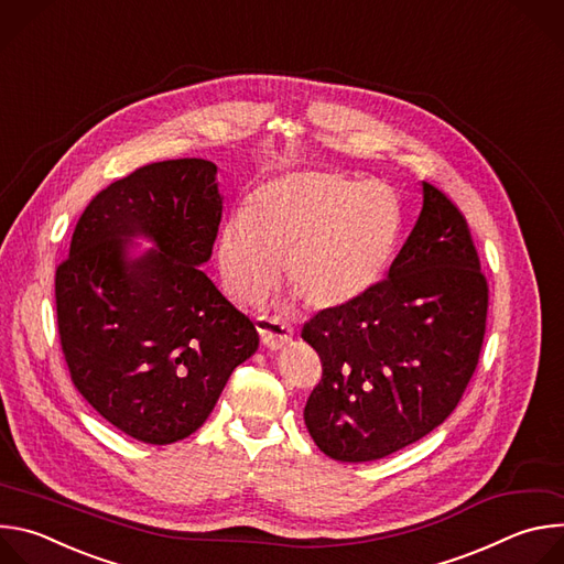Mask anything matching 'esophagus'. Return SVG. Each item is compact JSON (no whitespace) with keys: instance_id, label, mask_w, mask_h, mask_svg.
<instances>
[{"instance_id":"obj_1","label":"esophagus","mask_w":564,"mask_h":564,"mask_svg":"<svg viewBox=\"0 0 564 564\" xmlns=\"http://www.w3.org/2000/svg\"><path fill=\"white\" fill-rule=\"evenodd\" d=\"M257 328L261 333L263 346L270 348V350L285 348L292 341V337H294L292 326L285 324V321L279 318V316H274V318H259L257 321Z\"/></svg>"}]
</instances>
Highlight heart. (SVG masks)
<instances>
[{
	"label": "heart",
	"instance_id": "b5f03b06",
	"mask_svg": "<svg viewBox=\"0 0 564 564\" xmlns=\"http://www.w3.org/2000/svg\"><path fill=\"white\" fill-rule=\"evenodd\" d=\"M397 225L394 198L379 183L318 172L279 176L220 229L223 288L236 301H252L279 281L285 261L290 288L310 307L350 305L381 279Z\"/></svg>",
	"mask_w": 564,
	"mask_h": 564
}]
</instances>
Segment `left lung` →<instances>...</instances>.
<instances>
[{
	"label": "left lung",
	"instance_id": "obj_1",
	"mask_svg": "<svg viewBox=\"0 0 564 564\" xmlns=\"http://www.w3.org/2000/svg\"><path fill=\"white\" fill-rule=\"evenodd\" d=\"M489 288L468 225L433 185L388 276L303 326L324 377L303 420L339 462H372L415 444L455 411L477 366Z\"/></svg>",
	"mask_w": 564,
	"mask_h": 564
}]
</instances>
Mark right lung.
Returning <instances> with one entry per match:
<instances>
[{"mask_svg":"<svg viewBox=\"0 0 564 564\" xmlns=\"http://www.w3.org/2000/svg\"><path fill=\"white\" fill-rule=\"evenodd\" d=\"M216 176L212 160L181 158L116 181L79 216L55 272L75 388L144 444L196 433L234 368L259 348L252 321L200 270L223 216Z\"/></svg>","mask_w":564,"mask_h":564,"instance_id":"add662e5","label":"right lung"}]
</instances>
